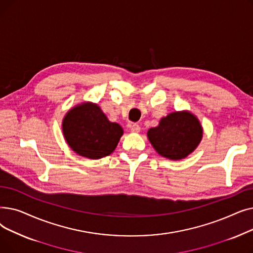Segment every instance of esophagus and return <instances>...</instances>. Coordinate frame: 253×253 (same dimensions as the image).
Instances as JSON below:
<instances>
[{
  "instance_id": "34e87169",
  "label": "esophagus",
  "mask_w": 253,
  "mask_h": 253,
  "mask_svg": "<svg viewBox=\"0 0 253 253\" xmlns=\"http://www.w3.org/2000/svg\"><path fill=\"white\" fill-rule=\"evenodd\" d=\"M130 130H131V132H134V133H138V132L140 131V127L138 124L133 123L130 125Z\"/></svg>"
}]
</instances>
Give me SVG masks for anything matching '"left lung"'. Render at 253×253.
I'll return each instance as SVG.
<instances>
[{
	"instance_id": "obj_1",
	"label": "left lung",
	"mask_w": 253,
	"mask_h": 253,
	"mask_svg": "<svg viewBox=\"0 0 253 253\" xmlns=\"http://www.w3.org/2000/svg\"><path fill=\"white\" fill-rule=\"evenodd\" d=\"M203 128L195 115L188 111L174 112L161 119L148 131V138L156 152L170 160H181L200 143Z\"/></svg>"
}]
</instances>
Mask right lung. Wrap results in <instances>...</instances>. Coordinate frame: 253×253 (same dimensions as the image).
Returning <instances> with one entry per match:
<instances>
[{"label":"right lung","mask_w":253,"mask_h":253,"mask_svg":"<svg viewBox=\"0 0 253 253\" xmlns=\"http://www.w3.org/2000/svg\"><path fill=\"white\" fill-rule=\"evenodd\" d=\"M62 132L75 153L92 160L111 155L123 135L122 127L109 121L99 106L92 102L78 104L66 113Z\"/></svg>","instance_id":"right-lung-1"}]
</instances>
